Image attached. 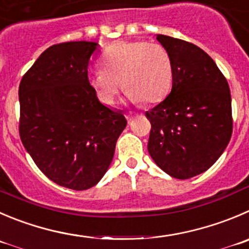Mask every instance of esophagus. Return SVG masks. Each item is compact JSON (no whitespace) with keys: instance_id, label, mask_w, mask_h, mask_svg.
Segmentation results:
<instances>
[{"instance_id":"esophagus-1","label":"esophagus","mask_w":249,"mask_h":249,"mask_svg":"<svg viewBox=\"0 0 249 249\" xmlns=\"http://www.w3.org/2000/svg\"><path fill=\"white\" fill-rule=\"evenodd\" d=\"M134 116H136V115H134V113H128V115H126V117H127V120H128V122H131V121L133 120Z\"/></svg>"}]
</instances>
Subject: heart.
Returning a JSON list of instances; mask_svg holds the SVG:
<instances>
[{
    "instance_id": "heart-1",
    "label": "heart",
    "mask_w": 249,
    "mask_h": 249,
    "mask_svg": "<svg viewBox=\"0 0 249 249\" xmlns=\"http://www.w3.org/2000/svg\"><path fill=\"white\" fill-rule=\"evenodd\" d=\"M104 70L89 74V83L103 103L117 100L121 83L132 103L155 104L172 84V61L162 45L148 41H118L103 55Z\"/></svg>"
}]
</instances>
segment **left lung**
I'll list each match as a JSON object with an SVG mask.
<instances>
[{"instance_id":"8db88e82","label":"left lung","mask_w":249,"mask_h":249,"mask_svg":"<svg viewBox=\"0 0 249 249\" xmlns=\"http://www.w3.org/2000/svg\"><path fill=\"white\" fill-rule=\"evenodd\" d=\"M156 39L172 61V89L146 111L151 123L148 151L170 176L187 179L207 171L232 134L231 94L226 78L207 52L167 35Z\"/></svg>"}]
</instances>
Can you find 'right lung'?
<instances>
[{"mask_svg":"<svg viewBox=\"0 0 249 249\" xmlns=\"http://www.w3.org/2000/svg\"><path fill=\"white\" fill-rule=\"evenodd\" d=\"M98 42L52 45L19 84V136L36 166L51 181L84 191L107 171L126 128L120 111L103 105L88 78Z\"/></svg>","mask_w":249,"mask_h":249,"instance_id":"obj_1","label":"right lung"}]
</instances>
